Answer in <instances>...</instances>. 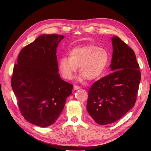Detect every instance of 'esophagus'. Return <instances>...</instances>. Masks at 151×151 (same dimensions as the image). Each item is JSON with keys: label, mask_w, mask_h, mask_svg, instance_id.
<instances>
[{"label": "esophagus", "mask_w": 151, "mask_h": 151, "mask_svg": "<svg viewBox=\"0 0 151 151\" xmlns=\"http://www.w3.org/2000/svg\"><path fill=\"white\" fill-rule=\"evenodd\" d=\"M73 89H74V90H78V89H80V87L78 86L75 85V86H73Z\"/></svg>", "instance_id": "1"}]
</instances>
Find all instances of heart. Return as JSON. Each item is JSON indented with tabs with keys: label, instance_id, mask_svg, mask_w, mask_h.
I'll use <instances>...</instances> for the list:
<instances>
[{
	"label": "heart",
	"instance_id": "b5f03b06",
	"mask_svg": "<svg viewBox=\"0 0 151 151\" xmlns=\"http://www.w3.org/2000/svg\"><path fill=\"white\" fill-rule=\"evenodd\" d=\"M70 57H62L58 60V68L63 78L72 79L78 67L80 74L78 81L85 79L94 80L100 78L108 66L109 53L107 49L88 44L77 46L69 51Z\"/></svg>",
	"mask_w": 151,
	"mask_h": 151
}]
</instances>
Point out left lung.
<instances>
[{
	"label": "left lung",
	"instance_id": "obj_1",
	"mask_svg": "<svg viewBox=\"0 0 151 151\" xmlns=\"http://www.w3.org/2000/svg\"><path fill=\"white\" fill-rule=\"evenodd\" d=\"M111 40L112 73L94 83L88 92L87 110L99 125L117 121L134 106L141 80L133 50L117 36Z\"/></svg>",
	"mask_w": 151,
	"mask_h": 151
}]
</instances>
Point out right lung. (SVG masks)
<instances>
[{"label": "right lung", "instance_id": "1", "mask_svg": "<svg viewBox=\"0 0 151 151\" xmlns=\"http://www.w3.org/2000/svg\"><path fill=\"white\" fill-rule=\"evenodd\" d=\"M63 35H42L23 47L11 80L25 119L39 127L53 124L64 108L73 85L58 73L56 49Z\"/></svg>", "mask_w": 151, "mask_h": 151}]
</instances>
